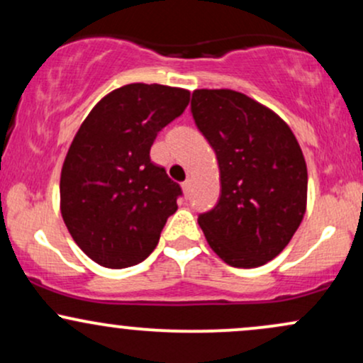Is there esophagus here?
Returning <instances> with one entry per match:
<instances>
[{"mask_svg": "<svg viewBox=\"0 0 363 363\" xmlns=\"http://www.w3.org/2000/svg\"><path fill=\"white\" fill-rule=\"evenodd\" d=\"M191 184H193V181H191V179H186V181L182 182V191H184L186 196H189V193H191Z\"/></svg>", "mask_w": 363, "mask_h": 363, "instance_id": "obj_1", "label": "esophagus"}]
</instances>
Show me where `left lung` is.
Returning a JSON list of instances; mask_svg holds the SVG:
<instances>
[{"instance_id":"obj_1","label":"left lung","mask_w":363,"mask_h":363,"mask_svg":"<svg viewBox=\"0 0 363 363\" xmlns=\"http://www.w3.org/2000/svg\"><path fill=\"white\" fill-rule=\"evenodd\" d=\"M191 114L215 150L222 186L199 227L227 264L262 266L286 247L306 213L302 150L285 121L239 91L194 90Z\"/></svg>"}]
</instances>
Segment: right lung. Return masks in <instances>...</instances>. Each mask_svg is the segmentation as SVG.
Masks as SVG:
<instances>
[{"instance_id": "1", "label": "right lung", "mask_w": 363, "mask_h": 363, "mask_svg": "<svg viewBox=\"0 0 363 363\" xmlns=\"http://www.w3.org/2000/svg\"><path fill=\"white\" fill-rule=\"evenodd\" d=\"M187 104L184 89L131 83L106 95L78 129L61 170V215L97 264L145 261L176 213L181 186L153 164L150 148Z\"/></svg>"}]
</instances>
